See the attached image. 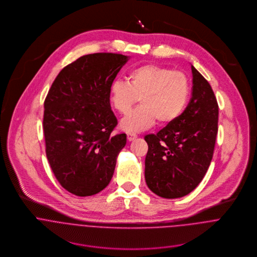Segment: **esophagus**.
<instances>
[{
    "mask_svg": "<svg viewBox=\"0 0 257 257\" xmlns=\"http://www.w3.org/2000/svg\"><path fill=\"white\" fill-rule=\"evenodd\" d=\"M126 138H127V141H128V142H133L135 139H137V135H136V134H131V133H128V134H126Z\"/></svg>",
    "mask_w": 257,
    "mask_h": 257,
    "instance_id": "1",
    "label": "esophagus"
}]
</instances>
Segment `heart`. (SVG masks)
Returning <instances> with one entry per match:
<instances>
[{"label":"heart","mask_w":257,"mask_h":257,"mask_svg":"<svg viewBox=\"0 0 257 257\" xmlns=\"http://www.w3.org/2000/svg\"><path fill=\"white\" fill-rule=\"evenodd\" d=\"M128 81L118 79L111 83L110 102L113 108L126 114L140 101L142 106L126 115L120 126L128 133L151 127L155 120L165 125L176 120L186 108L190 96L188 77L179 71L154 64L133 69Z\"/></svg>","instance_id":"heart-1"}]
</instances>
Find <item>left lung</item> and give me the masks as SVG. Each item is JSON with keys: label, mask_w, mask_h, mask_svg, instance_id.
Wrapping results in <instances>:
<instances>
[{"label": "left lung", "mask_w": 257, "mask_h": 257, "mask_svg": "<svg viewBox=\"0 0 257 257\" xmlns=\"http://www.w3.org/2000/svg\"><path fill=\"white\" fill-rule=\"evenodd\" d=\"M192 98L181 115L156 135H147L146 181L156 195L181 198L203 180L218 134L219 106L209 82L193 65Z\"/></svg>", "instance_id": "1"}]
</instances>
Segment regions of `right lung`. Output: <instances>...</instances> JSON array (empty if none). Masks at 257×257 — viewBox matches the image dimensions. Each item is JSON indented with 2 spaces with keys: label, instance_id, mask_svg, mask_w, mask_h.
<instances>
[{
  "label": "right lung",
  "instance_id": "right-lung-1",
  "mask_svg": "<svg viewBox=\"0 0 257 257\" xmlns=\"http://www.w3.org/2000/svg\"><path fill=\"white\" fill-rule=\"evenodd\" d=\"M128 57L117 53L84 55L65 66L44 101L45 152L60 185L79 197L105 189L125 134L113 136L117 119L110 89Z\"/></svg>",
  "mask_w": 257,
  "mask_h": 257
}]
</instances>
